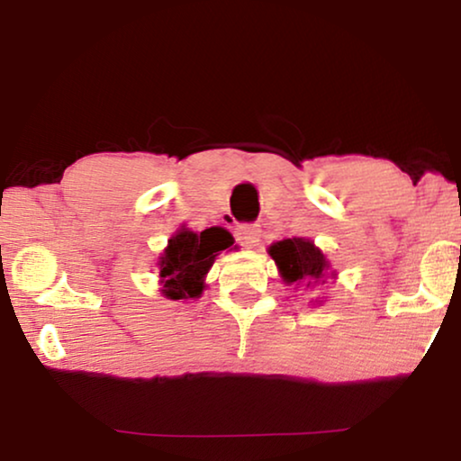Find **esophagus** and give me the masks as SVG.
<instances>
[{
	"mask_svg": "<svg viewBox=\"0 0 461 461\" xmlns=\"http://www.w3.org/2000/svg\"><path fill=\"white\" fill-rule=\"evenodd\" d=\"M235 235L239 243L245 245V248H254V245L260 241V229L256 224H239Z\"/></svg>",
	"mask_w": 461,
	"mask_h": 461,
	"instance_id": "obj_1",
	"label": "esophagus"
}]
</instances>
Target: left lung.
<instances>
[{"instance_id": "8db88e82", "label": "left lung", "mask_w": 461, "mask_h": 461, "mask_svg": "<svg viewBox=\"0 0 461 461\" xmlns=\"http://www.w3.org/2000/svg\"><path fill=\"white\" fill-rule=\"evenodd\" d=\"M268 254L273 256L285 283L304 281L311 285V281L321 279L327 268L325 256L308 239H285V241L275 243Z\"/></svg>"}]
</instances>
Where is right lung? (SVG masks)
<instances>
[{
  "label": "right lung",
  "instance_id": "add662e5",
  "mask_svg": "<svg viewBox=\"0 0 461 461\" xmlns=\"http://www.w3.org/2000/svg\"><path fill=\"white\" fill-rule=\"evenodd\" d=\"M230 245L232 237L222 229H205L203 232L180 230L169 239L159 262L163 294L169 300L197 298L203 292V276L212 268L216 256Z\"/></svg>",
  "mask_w": 461,
  "mask_h": 461
}]
</instances>
